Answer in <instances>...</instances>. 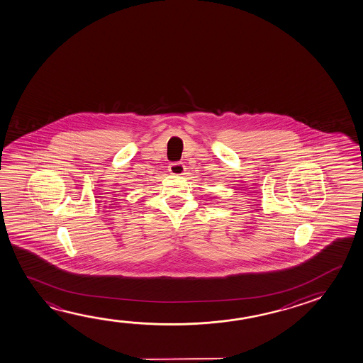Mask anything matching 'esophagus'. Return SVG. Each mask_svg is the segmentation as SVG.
<instances>
[{
    "instance_id": "1",
    "label": "esophagus",
    "mask_w": 363,
    "mask_h": 363,
    "mask_svg": "<svg viewBox=\"0 0 363 363\" xmlns=\"http://www.w3.org/2000/svg\"><path fill=\"white\" fill-rule=\"evenodd\" d=\"M168 169H169V172L172 173V174H176V176H182L184 171H186V168H184V163H182V162H174V163H171L169 167H168Z\"/></svg>"
}]
</instances>
